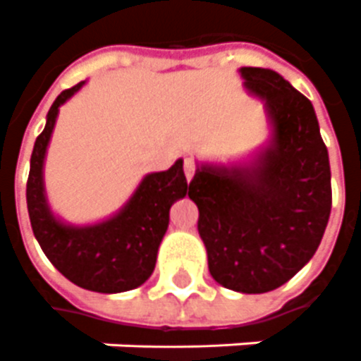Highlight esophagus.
<instances>
[{"label": "esophagus", "instance_id": "34e87169", "mask_svg": "<svg viewBox=\"0 0 361 361\" xmlns=\"http://www.w3.org/2000/svg\"><path fill=\"white\" fill-rule=\"evenodd\" d=\"M194 171H196V163H194L192 157H186V159H185V176H186V180H188V183L192 180Z\"/></svg>", "mask_w": 361, "mask_h": 361}]
</instances>
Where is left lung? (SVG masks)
<instances>
[{
	"label": "left lung",
	"instance_id": "1",
	"mask_svg": "<svg viewBox=\"0 0 361 361\" xmlns=\"http://www.w3.org/2000/svg\"><path fill=\"white\" fill-rule=\"evenodd\" d=\"M239 73L264 103L270 137L245 161H198L188 198L200 212L212 278L239 293H267L319 249L331 216V165L307 97L272 70Z\"/></svg>",
	"mask_w": 361,
	"mask_h": 361
}]
</instances>
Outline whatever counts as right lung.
<instances>
[{
  "mask_svg": "<svg viewBox=\"0 0 361 361\" xmlns=\"http://www.w3.org/2000/svg\"><path fill=\"white\" fill-rule=\"evenodd\" d=\"M85 81L58 94L46 114V126L35 142L27 180L30 226L48 260L70 282L99 293L134 290L152 276L157 250L167 233L169 212L188 192L183 159L142 178L122 208L97 224L75 226L56 216L44 188V161L58 112Z\"/></svg>",
  "mask_w": 361,
  "mask_h": 361,
  "instance_id": "right-lung-1",
  "label": "right lung"
}]
</instances>
